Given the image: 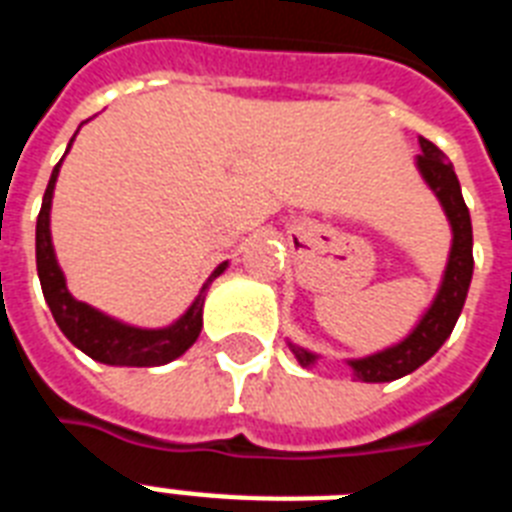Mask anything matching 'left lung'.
Returning a JSON list of instances; mask_svg holds the SVG:
<instances>
[{"mask_svg": "<svg viewBox=\"0 0 512 512\" xmlns=\"http://www.w3.org/2000/svg\"><path fill=\"white\" fill-rule=\"evenodd\" d=\"M420 148L422 154L417 156V170L430 191L436 193V199L441 201L446 212V220L452 225V249H449L441 287H438L428 311L414 324L412 332L401 342L377 350L372 356L348 358L353 377L361 382H390L420 369L444 345L446 337L452 335L465 297H468L470 279H473V225H470L468 204L462 199L460 180L454 175L452 162L446 159L444 151H438L425 138H420ZM289 350L295 353V358L305 369H311L319 361L316 353L300 348L295 342H289Z\"/></svg>", "mask_w": 512, "mask_h": 512, "instance_id": "8db88e82", "label": "left lung"}]
</instances>
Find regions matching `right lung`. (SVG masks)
Masks as SVG:
<instances>
[{
  "label": "right lung",
  "instance_id": "add662e5",
  "mask_svg": "<svg viewBox=\"0 0 512 512\" xmlns=\"http://www.w3.org/2000/svg\"><path fill=\"white\" fill-rule=\"evenodd\" d=\"M74 138H71V143H74ZM71 143H68V148H71ZM58 172L60 164H55L47 191H44L42 209H39V217H36V273H39L44 300L50 305L52 319L60 327V332L74 342L82 353L108 366H162L175 361L177 356H183L201 332V313H204V297H207L209 284L228 268V263L217 265L207 284L201 287L199 297L191 303V308L170 327H132V324H124V321L100 313L92 305L79 303L68 292L66 276L60 271L55 247H52L50 209Z\"/></svg>",
  "mask_w": 512,
  "mask_h": 512
}]
</instances>
